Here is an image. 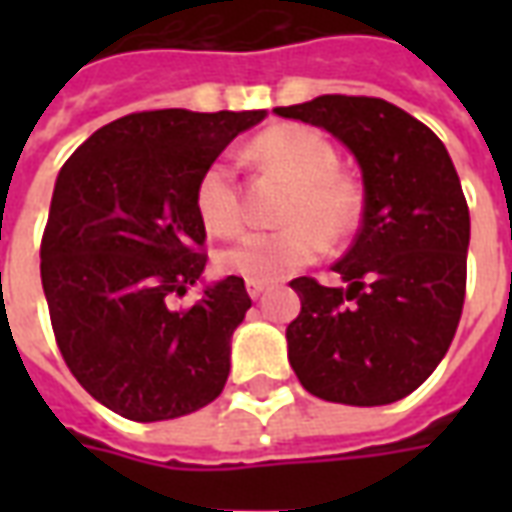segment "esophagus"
Returning a JSON list of instances; mask_svg holds the SVG:
<instances>
[{
    "mask_svg": "<svg viewBox=\"0 0 512 512\" xmlns=\"http://www.w3.org/2000/svg\"><path fill=\"white\" fill-rule=\"evenodd\" d=\"M268 288V282H263V279H246V293L252 296V299H257L263 290Z\"/></svg>",
    "mask_w": 512,
    "mask_h": 512,
    "instance_id": "obj_1",
    "label": "esophagus"
}]
</instances>
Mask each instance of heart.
Segmentation results:
<instances>
[{
	"mask_svg": "<svg viewBox=\"0 0 512 512\" xmlns=\"http://www.w3.org/2000/svg\"><path fill=\"white\" fill-rule=\"evenodd\" d=\"M249 153L257 164L293 183L282 208L288 227L252 233L224 249L219 266L249 279H282L315 263L329 238L354 233L362 219V189L337 169L334 145L310 126L279 123L252 139ZM194 208L205 230L235 235L244 227V205L235 186V169L227 158H213L194 186Z\"/></svg>",
	"mask_w": 512,
	"mask_h": 512,
	"instance_id": "obj_1",
	"label": "heart"
}]
</instances>
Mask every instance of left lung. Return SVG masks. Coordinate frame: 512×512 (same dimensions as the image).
<instances>
[{"label": "left lung", "instance_id": "obj_1", "mask_svg": "<svg viewBox=\"0 0 512 512\" xmlns=\"http://www.w3.org/2000/svg\"><path fill=\"white\" fill-rule=\"evenodd\" d=\"M274 112L337 136L365 180L362 227L332 266L345 288L290 282L301 299L285 332L290 367L329 403H395L436 370L461 321L469 205L458 172L439 136L384 98L318 95Z\"/></svg>", "mask_w": 512, "mask_h": 512}]
</instances>
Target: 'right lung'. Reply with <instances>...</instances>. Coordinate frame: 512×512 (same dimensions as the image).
<instances>
[{"mask_svg":"<svg viewBox=\"0 0 512 512\" xmlns=\"http://www.w3.org/2000/svg\"><path fill=\"white\" fill-rule=\"evenodd\" d=\"M257 112H134L62 164L40 241V279L65 365L134 422L191 414L222 395L230 337L252 299L241 277L175 310L205 271L200 172Z\"/></svg>","mask_w":512,"mask_h":512,"instance_id":"add662e5","label":"right lung"}]
</instances>
